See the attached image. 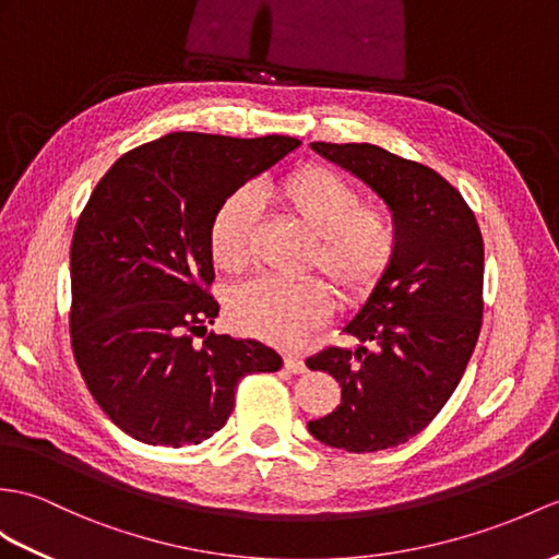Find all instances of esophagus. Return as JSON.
<instances>
[{
    "mask_svg": "<svg viewBox=\"0 0 559 559\" xmlns=\"http://www.w3.org/2000/svg\"><path fill=\"white\" fill-rule=\"evenodd\" d=\"M283 365H285V369L293 371V373H305V371H307L305 359H302V357H297V355H285Z\"/></svg>",
    "mask_w": 559,
    "mask_h": 559,
    "instance_id": "1",
    "label": "esophagus"
}]
</instances>
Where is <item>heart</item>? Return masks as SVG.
<instances>
[{
  "label": "heart",
  "mask_w": 559,
  "mask_h": 559,
  "mask_svg": "<svg viewBox=\"0 0 559 559\" xmlns=\"http://www.w3.org/2000/svg\"><path fill=\"white\" fill-rule=\"evenodd\" d=\"M281 206L314 238L311 262L347 302L376 290L397 254V226L381 206H361L357 188L331 168L305 166L276 190ZM257 210L248 192L218 204L210 226L214 264L238 274L250 262ZM333 297L314 278L283 283L254 278L230 293L233 329L276 345H295L329 319Z\"/></svg>",
  "instance_id": "b5f03b06"
}]
</instances>
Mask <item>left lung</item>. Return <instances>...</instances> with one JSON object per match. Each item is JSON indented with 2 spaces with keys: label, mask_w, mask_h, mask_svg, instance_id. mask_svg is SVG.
<instances>
[{
  "label": "left lung",
  "mask_w": 559,
  "mask_h": 559,
  "mask_svg": "<svg viewBox=\"0 0 559 559\" xmlns=\"http://www.w3.org/2000/svg\"><path fill=\"white\" fill-rule=\"evenodd\" d=\"M309 147L379 194L400 242L391 271L343 323L359 345L307 359L341 383V405L307 428L338 450H388L431 424L474 353L484 314L481 230L433 168L369 142Z\"/></svg>",
  "instance_id": "1"
}]
</instances>
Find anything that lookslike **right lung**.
<instances>
[{
  "mask_svg": "<svg viewBox=\"0 0 559 559\" xmlns=\"http://www.w3.org/2000/svg\"><path fill=\"white\" fill-rule=\"evenodd\" d=\"M302 142L171 133L126 152L90 194L71 245V345L104 414L147 445L214 436L236 385L283 359L264 343L194 333L218 317L210 226L218 204Z\"/></svg>",
  "mask_w": 559,
  "mask_h": 559,
  "instance_id": "right-lung-1",
  "label": "right lung"
}]
</instances>
